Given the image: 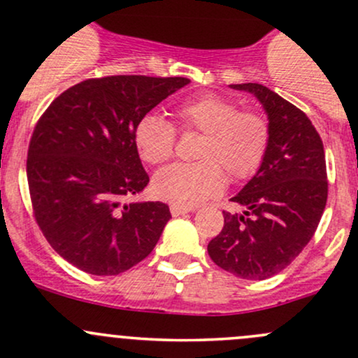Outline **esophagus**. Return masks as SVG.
<instances>
[{"label":"esophagus","mask_w":358,"mask_h":358,"mask_svg":"<svg viewBox=\"0 0 358 358\" xmlns=\"http://www.w3.org/2000/svg\"><path fill=\"white\" fill-rule=\"evenodd\" d=\"M171 215L173 217H180V215H185L188 212H192L194 209H187V207H178V206H171L170 207Z\"/></svg>","instance_id":"34e87169"}]
</instances>
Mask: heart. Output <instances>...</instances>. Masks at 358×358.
I'll return each mask as SVG.
<instances>
[{"mask_svg":"<svg viewBox=\"0 0 358 358\" xmlns=\"http://www.w3.org/2000/svg\"><path fill=\"white\" fill-rule=\"evenodd\" d=\"M180 125L202 132L199 163H175L152 178L155 197L171 206L197 207L224 190L226 173L233 180H246L260 168L270 143V129L262 115L238 112L227 98L207 93L176 108ZM175 127L158 113H148L137 122L136 149L141 159L159 164L170 159L175 149Z\"/></svg>","mask_w":358,"mask_h":358,"instance_id":"heart-1","label":"heart"}]
</instances>
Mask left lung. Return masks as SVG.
<instances>
[{
	"label": "left lung",
	"instance_id": "1",
	"mask_svg": "<svg viewBox=\"0 0 358 358\" xmlns=\"http://www.w3.org/2000/svg\"><path fill=\"white\" fill-rule=\"evenodd\" d=\"M262 103L270 129L266 155L234 195L241 214L224 212V227L207 245L212 262L245 280L273 277L311 241L328 199L321 137L304 112L258 83L229 85Z\"/></svg>",
	"mask_w": 358,
	"mask_h": 358
}]
</instances>
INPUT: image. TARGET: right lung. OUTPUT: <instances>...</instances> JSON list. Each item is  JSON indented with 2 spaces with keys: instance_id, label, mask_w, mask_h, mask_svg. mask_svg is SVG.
Listing matches in <instances>:
<instances>
[{
  "instance_id": "1",
  "label": "right lung",
  "mask_w": 358,
  "mask_h": 358,
  "mask_svg": "<svg viewBox=\"0 0 358 358\" xmlns=\"http://www.w3.org/2000/svg\"><path fill=\"white\" fill-rule=\"evenodd\" d=\"M187 78L108 76L61 93L35 127L27 180L38 227L76 268L119 275L155 250L170 207L129 202L149 183L136 149L137 122Z\"/></svg>"
}]
</instances>
